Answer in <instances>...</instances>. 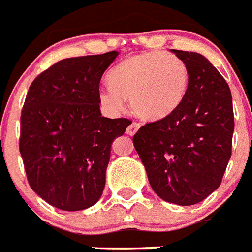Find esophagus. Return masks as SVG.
<instances>
[{
	"label": "esophagus",
	"mask_w": 252,
	"mask_h": 252,
	"mask_svg": "<svg viewBox=\"0 0 252 252\" xmlns=\"http://www.w3.org/2000/svg\"><path fill=\"white\" fill-rule=\"evenodd\" d=\"M140 124L136 122H133L130 126H128V128H126V134H129V136H133L134 133L137 132V130L140 129Z\"/></svg>",
	"instance_id": "obj_1"
}]
</instances>
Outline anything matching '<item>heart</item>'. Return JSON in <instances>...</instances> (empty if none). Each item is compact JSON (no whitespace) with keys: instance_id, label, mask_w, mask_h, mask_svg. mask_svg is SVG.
<instances>
[{"instance_id":"obj_1","label":"heart","mask_w":252,"mask_h":252,"mask_svg":"<svg viewBox=\"0 0 252 252\" xmlns=\"http://www.w3.org/2000/svg\"><path fill=\"white\" fill-rule=\"evenodd\" d=\"M111 87L102 88L99 99L112 112L124 110L126 101L141 119L160 120L177 110L185 99L190 75L183 59L164 52L132 55L108 75Z\"/></svg>"}]
</instances>
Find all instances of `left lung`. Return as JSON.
<instances>
[{
    "label": "left lung",
    "mask_w": 252,
    "mask_h": 252,
    "mask_svg": "<svg viewBox=\"0 0 252 252\" xmlns=\"http://www.w3.org/2000/svg\"><path fill=\"white\" fill-rule=\"evenodd\" d=\"M171 52L189 69L185 99L169 116L141 126L133 145L157 195L169 203L191 206L220 186L232 155V94L206 57Z\"/></svg>",
    "instance_id": "8db88e82"
}]
</instances>
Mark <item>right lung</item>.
I'll list each match as a JSON object with an SVG mask.
<instances>
[{
    "mask_svg": "<svg viewBox=\"0 0 252 252\" xmlns=\"http://www.w3.org/2000/svg\"><path fill=\"white\" fill-rule=\"evenodd\" d=\"M118 52L67 58L31 84L19 151L34 193L63 211L92 207L106 183L111 145L130 120L102 116L99 83Z\"/></svg>",
    "mask_w": 252,
    "mask_h": 252,
    "instance_id": "right-lung-1",
    "label": "right lung"
}]
</instances>
